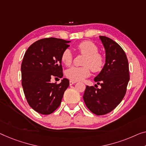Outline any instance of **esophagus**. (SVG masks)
<instances>
[{
    "label": "esophagus",
    "instance_id": "34e87169",
    "mask_svg": "<svg viewBox=\"0 0 146 146\" xmlns=\"http://www.w3.org/2000/svg\"><path fill=\"white\" fill-rule=\"evenodd\" d=\"M75 83H76L75 81H73V80H70V81H69V84H70V85H72V84H74Z\"/></svg>",
    "mask_w": 146,
    "mask_h": 146
}]
</instances>
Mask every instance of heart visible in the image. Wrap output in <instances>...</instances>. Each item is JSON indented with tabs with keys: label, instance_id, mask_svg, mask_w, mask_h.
I'll use <instances>...</instances> for the list:
<instances>
[{
	"label": "heart",
	"instance_id": "1",
	"mask_svg": "<svg viewBox=\"0 0 146 146\" xmlns=\"http://www.w3.org/2000/svg\"><path fill=\"white\" fill-rule=\"evenodd\" d=\"M79 53L86 56L84 61V67H72L66 72L67 77L73 81H80L88 77L90 74V69L95 73L100 72L105 65V59L98 53V48L94 43L89 40L82 41L77 46ZM62 62L66 66H69L73 61V56L69 49H66L61 56Z\"/></svg>",
	"mask_w": 146,
	"mask_h": 146
}]
</instances>
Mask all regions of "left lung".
<instances>
[{
    "label": "left lung",
    "mask_w": 146,
    "mask_h": 146,
    "mask_svg": "<svg viewBox=\"0 0 146 146\" xmlns=\"http://www.w3.org/2000/svg\"><path fill=\"white\" fill-rule=\"evenodd\" d=\"M106 50V64L94 78L101 88L86 86L83 99L86 107L97 115L110 113L121 103L129 83V62L125 51L116 42L100 36ZM101 82L100 84L99 82Z\"/></svg>",
    "instance_id": "obj_1"
}]
</instances>
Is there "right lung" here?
I'll return each instance as SVG.
<instances>
[{
    "mask_svg": "<svg viewBox=\"0 0 146 146\" xmlns=\"http://www.w3.org/2000/svg\"><path fill=\"white\" fill-rule=\"evenodd\" d=\"M70 41L46 38L35 42L25 52L21 63V84L26 100L35 111L49 115L59 107L69 81L64 78L60 84L51 77H63L61 56Z\"/></svg>",
    "mask_w": 146,
    "mask_h": 146,
    "instance_id": "add662e5",
    "label": "right lung"
}]
</instances>
